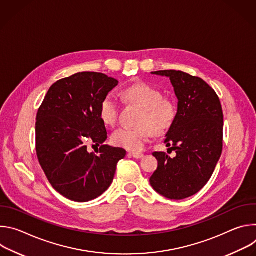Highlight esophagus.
<instances>
[{
    "label": "esophagus",
    "mask_w": 256,
    "mask_h": 256,
    "mask_svg": "<svg viewBox=\"0 0 256 256\" xmlns=\"http://www.w3.org/2000/svg\"><path fill=\"white\" fill-rule=\"evenodd\" d=\"M130 155L136 159H140L144 157V154L142 152H132Z\"/></svg>",
    "instance_id": "obj_1"
}]
</instances>
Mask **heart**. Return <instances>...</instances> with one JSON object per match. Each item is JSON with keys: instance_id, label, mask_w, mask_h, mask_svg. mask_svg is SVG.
Masks as SVG:
<instances>
[{"instance_id": "1", "label": "heart", "mask_w": 256, "mask_h": 256, "mask_svg": "<svg viewBox=\"0 0 256 256\" xmlns=\"http://www.w3.org/2000/svg\"><path fill=\"white\" fill-rule=\"evenodd\" d=\"M124 97L140 105L144 109L140 118L142 126L138 128L122 126L112 134V142L130 151H140L144 144L149 142L156 130L165 132L173 124L176 116L175 106L163 99L162 93L152 86L138 83L130 86L124 91ZM120 103L114 94H108L100 104L99 114L106 126H114L118 118Z\"/></svg>"}]
</instances>
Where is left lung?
I'll list each match as a JSON object with an SVG mask.
<instances>
[{
  "label": "left lung",
  "instance_id": "obj_1",
  "mask_svg": "<svg viewBox=\"0 0 256 256\" xmlns=\"http://www.w3.org/2000/svg\"><path fill=\"white\" fill-rule=\"evenodd\" d=\"M167 77L174 88L177 112L165 134L176 156L154 152L158 168L152 188L169 200H184L198 192L212 177L223 148V110L220 99L202 79L174 70L152 72Z\"/></svg>",
  "mask_w": 256,
  "mask_h": 256
}]
</instances>
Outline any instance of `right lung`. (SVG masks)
Returning <instances> with one entry per match:
<instances>
[{
    "label": "right lung",
    "instance_id": "right-lung-1",
    "mask_svg": "<svg viewBox=\"0 0 256 256\" xmlns=\"http://www.w3.org/2000/svg\"><path fill=\"white\" fill-rule=\"evenodd\" d=\"M118 84L102 72H77L56 82L38 109L36 154L52 186L70 200L100 196L126 157L122 148L103 144L107 132L99 114L102 100ZM88 143L102 144L98 156L88 152Z\"/></svg>",
    "mask_w": 256,
    "mask_h": 256
}]
</instances>
